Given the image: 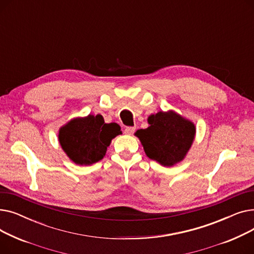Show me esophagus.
<instances>
[{
  "label": "esophagus",
  "instance_id": "1",
  "mask_svg": "<svg viewBox=\"0 0 254 254\" xmlns=\"http://www.w3.org/2000/svg\"><path fill=\"white\" fill-rule=\"evenodd\" d=\"M136 130V127H127L125 128V134L127 135H132Z\"/></svg>",
  "mask_w": 254,
  "mask_h": 254
}]
</instances>
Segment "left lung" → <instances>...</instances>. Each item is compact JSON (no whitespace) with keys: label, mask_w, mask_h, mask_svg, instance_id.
Returning a JSON list of instances; mask_svg holds the SVG:
<instances>
[{"label":"left lung","mask_w":254,"mask_h":254,"mask_svg":"<svg viewBox=\"0 0 254 254\" xmlns=\"http://www.w3.org/2000/svg\"><path fill=\"white\" fill-rule=\"evenodd\" d=\"M148 124L136 131L146 155L167 167L181 162L193 142L194 125L174 111L150 115Z\"/></svg>","instance_id":"1"}]
</instances>
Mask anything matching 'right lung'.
<instances>
[{
	"instance_id": "obj_1",
	"label": "right lung",
	"mask_w": 254,
	"mask_h": 254,
	"mask_svg": "<svg viewBox=\"0 0 254 254\" xmlns=\"http://www.w3.org/2000/svg\"><path fill=\"white\" fill-rule=\"evenodd\" d=\"M122 134L120 127L105 124L102 115L72 119L60 129L62 148L77 165L88 166L105 156L111 140Z\"/></svg>"
}]
</instances>
